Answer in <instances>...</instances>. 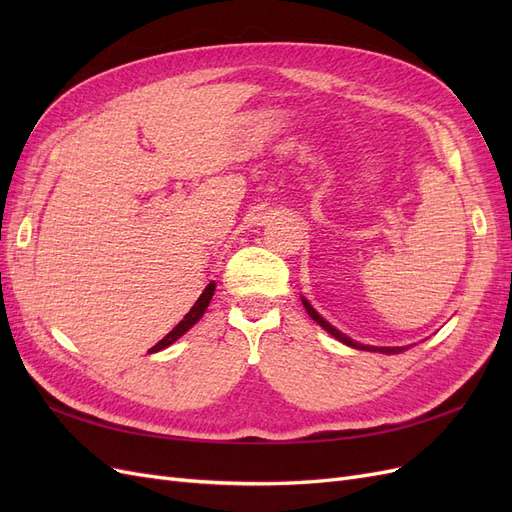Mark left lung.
Returning a JSON list of instances; mask_svg holds the SVG:
<instances>
[{
	"label": "left lung",
	"instance_id": "1",
	"mask_svg": "<svg viewBox=\"0 0 512 512\" xmlns=\"http://www.w3.org/2000/svg\"><path fill=\"white\" fill-rule=\"evenodd\" d=\"M301 303H303V307H305V312L309 314V318H312L314 322H318L320 327L327 331V333H331L335 339H339V342L342 344H346V346H350V348H356V350H365V352H382V354H399V352H406L408 348H412V346H367V344H359V342H354L352 337H348L346 333H342L339 329H335L333 324H329L327 320H324L316 309L312 307V303H309L305 297H301Z\"/></svg>",
	"mask_w": 512,
	"mask_h": 512
}]
</instances>
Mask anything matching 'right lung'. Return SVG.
I'll return each instance as SVG.
<instances>
[{
    "label": "right lung",
    "mask_w": 512,
    "mask_h": 512,
    "mask_svg": "<svg viewBox=\"0 0 512 512\" xmlns=\"http://www.w3.org/2000/svg\"><path fill=\"white\" fill-rule=\"evenodd\" d=\"M213 292H215V282L207 284V288L203 290V294H200L198 301L192 305L190 312L185 314L183 320L177 324V327H175L173 331H170V333L162 339V342H158L156 346H153L149 352H160V350L168 348L170 344H175L181 335L188 333V331L194 327V324H196L200 318H203V314L207 312V307H209V303H211V299H213Z\"/></svg>",
    "instance_id": "obj_1"
}]
</instances>
